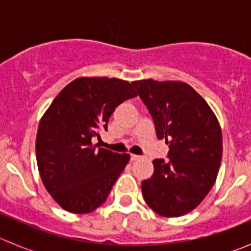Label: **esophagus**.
<instances>
[{"mask_svg":"<svg viewBox=\"0 0 251 251\" xmlns=\"http://www.w3.org/2000/svg\"><path fill=\"white\" fill-rule=\"evenodd\" d=\"M140 158H141L140 155H136V154H131V161H136V160H138Z\"/></svg>","mask_w":251,"mask_h":251,"instance_id":"1","label":"esophagus"}]
</instances>
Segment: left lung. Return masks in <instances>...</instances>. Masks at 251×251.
Segmentation results:
<instances>
[{
  "label": "left lung",
  "mask_w": 251,
  "mask_h": 251,
  "mask_svg": "<svg viewBox=\"0 0 251 251\" xmlns=\"http://www.w3.org/2000/svg\"><path fill=\"white\" fill-rule=\"evenodd\" d=\"M153 116L156 137L169 144V160H153L154 174L142 181L146 203L160 216L178 217L196 209L216 181L222 132L205 100L182 81L132 82Z\"/></svg>",
  "instance_id": "1"
}]
</instances>
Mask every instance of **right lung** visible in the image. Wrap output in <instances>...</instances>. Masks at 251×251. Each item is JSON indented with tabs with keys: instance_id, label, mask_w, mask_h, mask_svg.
Returning a JSON list of instances; mask_svg holds the SVG:
<instances>
[{
	"instance_id": "right-lung-1",
	"label": "right lung",
	"mask_w": 251,
	"mask_h": 251,
	"mask_svg": "<svg viewBox=\"0 0 251 251\" xmlns=\"http://www.w3.org/2000/svg\"><path fill=\"white\" fill-rule=\"evenodd\" d=\"M137 96L128 81L77 77L65 86L40 120L36 160L42 183L55 203L88 214L107 201L130 160L92 143L107 130L115 108Z\"/></svg>"
}]
</instances>
